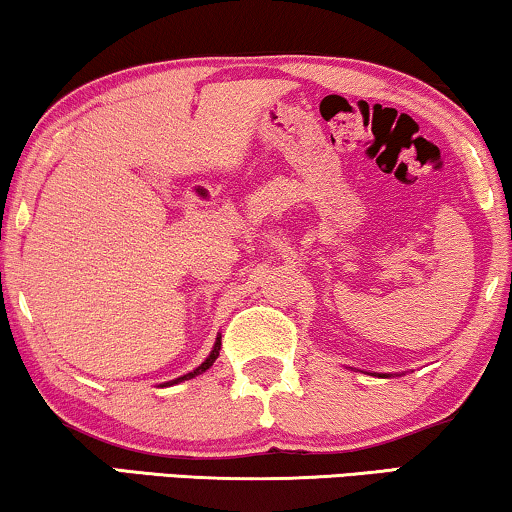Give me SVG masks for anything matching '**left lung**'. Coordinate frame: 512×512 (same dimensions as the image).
Returning a JSON list of instances; mask_svg holds the SVG:
<instances>
[{
    "label": "left lung",
    "mask_w": 512,
    "mask_h": 512,
    "mask_svg": "<svg viewBox=\"0 0 512 512\" xmlns=\"http://www.w3.org/2000/svg\"><path fill=\"white\" fill-rule=\"evenodd\" d=\"M375 375H380V377H391V375H387V373H375Z\"/></svg>",
    "instance_id": "obj_1"
}]
</instances>
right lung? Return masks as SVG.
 <instances>
[{"instance_id": "obj_1", "label": "right lung", "mask_w": 512, "mask_h": 512, "mask_svg": "<svg viewBox=\"0 0 512 512\" xmlns=\"http://www.w3.org/2000/svg\"><path fill=\"white\" fill-rule=\"evenodd\" d=\"M219 349H221V335H219V338H216V342H214V347H212V352H209V356H207V359H205V361H202L198 368H195V370H191V373H186V375H181V377H177V380H172V382H165V384H177V382H184V380H193V377H195V375H202V373H205V370H209V368H212V366H214V361H216V359H219ZM165 384H163V387H165Z\"/></svg>"}]
</instances>
